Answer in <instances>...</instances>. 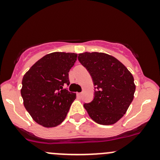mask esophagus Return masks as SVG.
<instances>
[{
    "instance_id": "34e87169",
    "label": "esophagus",
    "mask_w": 160,
    "mask_h": 160,
    "mask_svg": "<svg viewBox=\"0 0 160 160\" xmlns=\"http://www.w3.org/2000/svg\"><path fill=\"white\" fill-rule=\"evenodd\" d=\"M82 94H83V93H82V92H80V93H77V96H78L79 98H80V97H82Z\"/></svg>"
}]
</instances>
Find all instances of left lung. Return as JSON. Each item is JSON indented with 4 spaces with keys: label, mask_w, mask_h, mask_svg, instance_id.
I'll return each instance as SVG.
<instances>
[{
    "label": "left lung",
    "mask_w": 160,
    "mask_h": 160,
    "mask_svg": "<svg viewBox=\"0 0 160 160\" xmlns=\"http://www.w3.org/2000/svg\"><path fill=\"white\" fill-rule=\"evenodd\" d=\"M78 60L89 72L95 89L93 101L83 104L84 108L100 125L116 123L134 98L132 74L120 61L106 53H80Z\"/></svg>",
    "instance_id": "8db88e82"
}]
</instances>
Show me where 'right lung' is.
Returning a JSON list of instances; mask_svg holds the SVG:
<instances>
[{"label": "right lung", "instance_id": "1", "mask_svg": "<svg viewBox=\"0 0 160 160\" xmlns=\"http://www.w3.org/2000/svg\"><path fill=\"white\" fill-rule=\"evenodd\" d=\"M77 54L52 52L37 61L22 79L21 94L33 120L46 128L56 127L67 117L76 93L64 89L70 85L69 72Z\"/></svg>", "mask_w": 160, "mask_h": 160}]
</instances>
